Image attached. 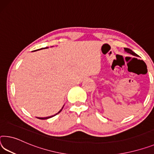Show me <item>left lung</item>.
Masks as SVG:
<instances>
[{
	"label": "left lung",
	"instance_id": "1",
	"mask_svg": "<svg viewBox=\"0 0 154 154\" xmlns=\"http://www.w3.org/2000/svg\"><path fill=\"white\" fill-rule=\"evenodd\" d=\"M124 49H125V51H126L127 53H130V54H131V55H135V56H138V55L137 54H136L134 52H133L132 51H131V49H130V48H124Z\"/></svg>",
	"mask_w": 154,
	"mask_h": 154
}]
</instances>
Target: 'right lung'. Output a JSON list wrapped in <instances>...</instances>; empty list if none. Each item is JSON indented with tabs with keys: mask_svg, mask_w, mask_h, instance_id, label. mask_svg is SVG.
Segmentation results:
<instances>
[{
	"mask_svg": "<svg viewBox=\"0 0 154 154\" xmlns=\"http://www.w3.org/2000/svg\"><path fill=\"white\" fill-rule=\"evenodd\" d=\"M63 109V108H62V109H60V110L59 111V112H57V114H55V115H53V116H48V117H44V118H40H40H38V119H49V118H51V117H53V116H55V115H57V114H59L60 113V112H61V111H62V109Z\"/></svg>",
	"mask_w": 154,
	"mask_h": 154,
	"instance_id": "right-lung-1",
	"label": "right lung"
}]
</instances>
